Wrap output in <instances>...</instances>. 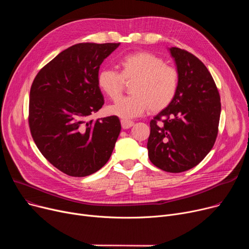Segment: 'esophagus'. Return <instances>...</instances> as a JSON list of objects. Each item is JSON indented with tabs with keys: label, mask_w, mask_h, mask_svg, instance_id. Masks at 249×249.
Returning a JSON list of instances; mask_svg holds the SVG:
<instances>
[{
	"label": "esophagus",
	"mask_w": 249,
	"mask_h": 249,
	"mask_svg": "<svg viewBox=\"0 0 249 249\" xmlns=\"http://www.w3.org/2000/svg\"><path fill=\"white\" fill-rule=\"evenodd\" d=\"M121 125H122L123 129H128L134 125V122L131 120H128V119H121Z\"/></svg>",
	"instance_id": "34e87169"
}]
</instances>
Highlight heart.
<instances>
[{"instance_id":"heart-1","label":"heart","mask_w":249,"mask_h":249,"mask_svg":"<svg viewBox=\"0 0 249 249\" xmlns=\"http://www.w3.org/2000/svg\"><path fill=\"white\" fill-rule=\"evenodd\" d=\"M119 72L103 69L97 74V85L110 100L122 94L124 82H131L125 97L108 108L110 114L130 119L141 116L148 109L160 112L175 99L178 88V72L166 65L160 57L141 51L122 56L117 62Z\"/></svg>"}]
</instances>
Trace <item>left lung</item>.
Returning <instances> with one entry per match:
<instances>
[{
  "mask_svg": "<svg viewBox=\"0 0 249 249\" xmlns=\"http://www.w3.org/2000/svg\"><path fill=\"white\" fill-rule=\"evenodd\" d=\"M178 72L173 102L150 121L148 158L167 173H181L199 164L218 134L220 95L205 64L189 51L169 48Z\"/></svg>",
  "mask_w": 249,
  "mask_h": 249,
  "instance_id": "8db88e82",
  "label": "left lung"
}]
</instances>
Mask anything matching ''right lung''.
<instances>
[{"label":"right lung","instance_id":"obj_1","mask_svg":"<svg viewBox=\"0 0 249 249\" xmlns=\"http://www.w3.org/2000/svg\"><path fill=\"white\" fill-rule=\"evenodd\" d=\"M120 43H78L43 67L30 89V132L44 158L63 174L87 177L109 160L121 131L117 116L89 117L104 105L100 65Z\"/></svg>","mask_w":249,"mask_h":249}]
</instances>
